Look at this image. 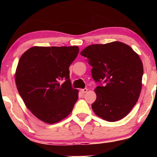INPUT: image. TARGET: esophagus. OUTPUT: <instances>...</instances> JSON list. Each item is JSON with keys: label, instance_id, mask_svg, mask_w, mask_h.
<instances>
[{"label": "esophagus", "instance_id": "34e87169", "mask_svg": "<svg viewBox=\"0 0 157 157\" xmlns=\"http://www.w3.org/2000/svg\"><path fill=\"white\" fill-rule=\"evenodd\" d=\"M80 91H81V92H82V94H85V93L87 92L88 89H82L80 90Z\"/></svg>", "mask_w": 157, "mask_h": 157}]
</instances>
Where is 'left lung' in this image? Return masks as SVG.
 Wrapping results in <instances>:
<instances>
[{"mask_svg":"<svg viewBox=\"0 0 157 157\" xmlns=\"http://www.w3.org/2000/svg\"><path fill=\"white\" fill-rule=\"evenodd\" d=\"M80 55L92 66L94 80L105 83L94 89V112L108 122L125 117L141 92L143 65L139 55L128 45L119 41L91 45Z\"/></svg>","mask_w":157,"mask_h":157,"instance_id":"1","label":"left lung"}]
</instances>
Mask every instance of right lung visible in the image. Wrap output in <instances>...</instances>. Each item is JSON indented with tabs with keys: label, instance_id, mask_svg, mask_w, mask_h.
I'll return each mask as SVG.
<instances>
[{
	"label": "right lung",
	"instance_id": "1",
	"mask_svg": "<svg viewBox=\"0 0 157 157\" xmlns=\"http://www.w3.org/2000/svg\"><path fill=\"white\" fill-rule=\"evenodd\" d=\"M78 52L76 46H34L20 58L15 71L17 91L27 109L41 121L56 123L72 111L78 90L71 87L68 68Z\"/></svg>",
	"mask_w": 157,
	"mask_h": 157
}]
</instances>
